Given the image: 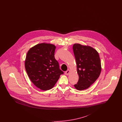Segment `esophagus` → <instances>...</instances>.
I'll use <instances>...</instances> for the list:
<instances>
[{"label":"esophagus","mask_w":122,"mask_h":122,"mask_svg":"<svg viewBox=\"0 0 122 122\" xmlns=\"http://www.w3.org/2000/svg\"><path fill=\"white\" fill-rule=\"evenodd\" d=\"M70 73V70H68L66 71H65V74L66 75H68L69 74V73Z\"/></svg>","instance_id":"esophagus-1"}]
</instances>
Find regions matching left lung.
<instances>
[{
	"label": "left lung",
	"instance_id": "obj_1",
	"mask_svg": "<svg viewBox=\"0 0 122 122\" xmlns=\"http://www.w3.org/2000/svg\"><path fill=\"white\" fill-rule=\"evenodd\" d=\"M79 80L74 85L79 91L86 89L97 79L101 72L98 52L89 46L75 43L73 46Z\"/></svg>",
	"mask_w": 122,
	"mask_h": 122
}]
</instances>
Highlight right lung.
<instances>
[{"mask_svg": "<svg viewBox=\"0 0 122 122\" xmlns=\"http://www.w3.org/2000/svg\"><path fill=\"white\" fill-rule=\"evenodd\" d=\"M55 48L52 44L41 43L31 47L26 54L27 74L35 86L43 91L52 89L64 73L54 57Z\"/></svg>", "mask_w": 122, "mask_h": 122, "instance_id": "1", "label": "right lung"}]
</instances>
